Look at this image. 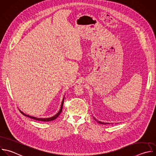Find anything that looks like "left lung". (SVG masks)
<instances>
[{
	"label": "left lung",
	"instance_id": "obj_1",
	"mask_svg": "<svg viewBox=\"0 0 156 156\" xmlns=\"http://www.w3.org/2000/svg\"><path fill=\"white\" fill-rule=\"evenodd\" d=\"M94 120H96L98 123H99V124H110V123H108V122H101V121H99L98 120H97L94 117Z\"/></svg>",
	"mask_w": 156,
	"mask_h": 156
}]
</instances>
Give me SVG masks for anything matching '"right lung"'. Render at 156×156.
<instances>
[{
	"instance_id": "obj_1",
	"label": "right lung",
	"mask_w": 156,
	"mask_h": 156,
	"mask_svg": "<svg viewBox=\"0 0 156 156\" xmlns=\"http://www.w3.org/2000/svg\"><path fill=\"white\" fill-rule=\"evenodd\" d=\"M64 98H65V97L63 98V100H62V105H61V107H60V110H59V112L57 113V114H55L54 116H53L52 117H51V118H37V117H34V116H30V115H26V114H25L24 113H23L22 111H21V112L24 115V116H27V117H29L30 118H32V119H35V120H38V121H53V120H54V119H55L59 115H60V114L61 113V112H62V108H63V102H64Z\"/></svg>"
}]
</instances>
